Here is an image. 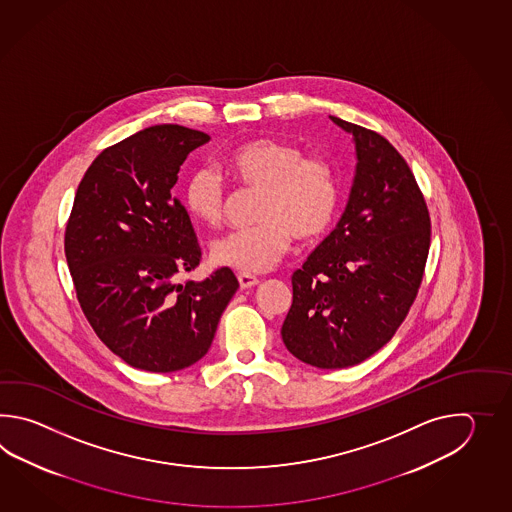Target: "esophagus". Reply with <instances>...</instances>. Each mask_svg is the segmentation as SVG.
I'll return each mask as SVG.
<instances>
[{
  "label": "esophagus",
  "mask_w": 512,
  "mask_h": 512,
  "mask_svg": "<svg viewBox=\"0 0 512 512\" xmlns=\"http://www.w3.org/2000/svg\"><path fill=\"white\" fill-rule=\"evenodd\" d=\"M238 282H240L241 289H251L254 285H258L260 280L256 278V276H252V274H238Z\"/></svg>",
  "instance_id": "1"
}]
</instances>
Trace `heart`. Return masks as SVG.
Here are the masks:
<instances>
[{
	"label": "heart",
	"mask_w": 512,
	"mask_h": 512,
	"mask_svg": "<svg viewBox=\"0 0 512 512\" xmlns=\"http://www.w3.org/2000/svg\"><path fill=\"white\" fill-rule=\"evenodd\" d=\"M227 170L241 186L260 192V223L214 241L212 260L219 265L243 274L269 271L289 249L293 234L296 240H315L337 218V170L322 155H305L291 142L258 139L232 150ZM185 203L197 221L218 227L229 203L223 177L212 168H197L186 181Z\"/></svg>",
	"instance_id": "obj_1"
}]
</instances>
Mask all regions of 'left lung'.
<instances>
[{"instance_id":"1","label":"left lung","mask_w":512,"mask_h":512,"mask_svg":"<svg viewBox=\"0 0 512 512\" xmlns=\"http://www.w3.org/2000/svg\"><path fill=\"white\" fill-rule=\"evenodd\" d=\"M331 120L353 133L355 181L337 229L293 272L282 326L285 348L322 370L355 366L392 340L419 293L432 232L403 155L377 131Z\"/></svg>"}]
</instances>
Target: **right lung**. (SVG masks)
<instances>
[{"mask_svg": "<svg viewBox=\"0 0 512 512\" xmlns=\"http://www.w3.org/2000/svg\"><path fill=\"white\" fill-rule=\"evenodd\" d=\"M207 133L161 124L108 146L87 168L67 219V265L97 337L137 370H183L207 355L240 283L229 267L179 282L201 261L172 188Z\"/></svg>", "mask_w": 512, "mask_h": 512, "instance_id": "obj_1", "label": "right lung"}]
</instances>
